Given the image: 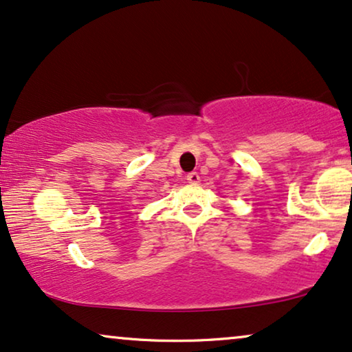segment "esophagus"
Listing matches in <instances>:
<instances>
[{
	"label": "esophagus",
	"mask_w": 352,
	"mask_h": 352,
	"mask_svg": "<svg viewBox=\"0 0 352 352\" xmlns=\"http://www.w3.org/2000/svg\"><path fill=\"white\" fill-rule=\"evenodd\" d=\"M186 180L190 182L191 185H196V184H199V173L198 172H190V173H186Z\"/></svg>",
	"instance_id": "34e87169"
}]
</instances>
